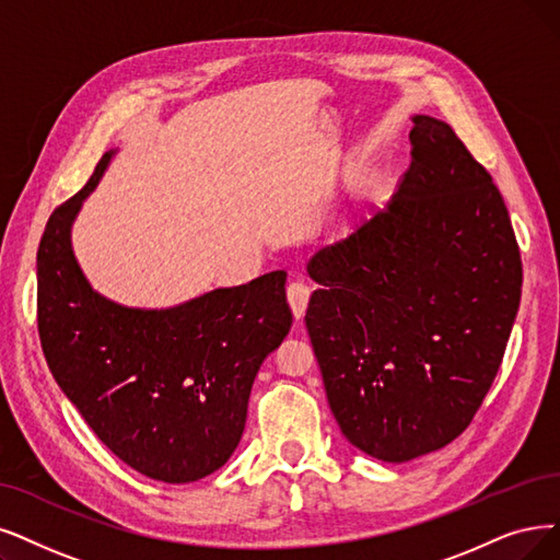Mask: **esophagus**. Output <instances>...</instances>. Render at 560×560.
Segmentation results:
<instances>
[{"label": "esophagus", "mask_w": 560, "mask_h": 560, "mask_svg": "<svg viewBox=\"0 0 560 560\" xmlns=\"http://www.w3.org/2000/svg\"><path fill=\"white\" fill-rule=\"evenodd\" d=\"M310 292H312V289L303 280H294L292 284L287 287V299H289V305H292V312H294L296 319H303V315H305Z\"/></svg>", "instance_id": "34e87169"}]
</instances>
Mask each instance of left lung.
I'll list each match as a JSON object with an SVG mask.
<instances>
[{
	"mask_svg": "<svg viewBox=\"0 0 560 560\" xmlns=\"http://www.w3.org/2000/svg\"><path fill=\"white\" fill-rule=\"evenodd\" d=\"M388 209L310 261L305 326L330 411L358 451L409 462L474 420L522 299V257L489 172L416 115Z\"/></svg>",
	"mask_w": 560,
	"mask_h": 560,
	"instance_id": "1",
	"label": "left lung"
}]
</instances>
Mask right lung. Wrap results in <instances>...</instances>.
I'll return each instance as SVG.
<instances>
[{
	"mask_svg": "<svg viewBox=\"0 0 560 560\" xmlns=\"http://www.w3.org/2000/svg\"><path fill=\"white\" fill-rule=\"evenodd\" d=\"M115 151L43 232L38 335L55 382L130 468L172 485L225 464L241 441L264 358L292 328L284 271L165 310L119 305L89 284L71 228Z\"/></svg>",
	"mask_w": 560,
	"mask_h": 560,
	"instance_id": "obj_1",
	"label": "right lung"
}]
</instances>
